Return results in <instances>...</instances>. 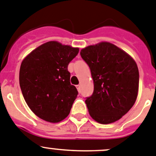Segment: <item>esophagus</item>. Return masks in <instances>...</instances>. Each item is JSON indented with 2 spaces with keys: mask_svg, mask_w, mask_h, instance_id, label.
Instances as JSON below:
<instances>
[{
  "mask_svg": "<svg viewBox=\"0 0 156 156\" xmlns=\"http://www.w3.org/2000/svg\"><path fill=\"white\" fill-rule=\"evenodd\" d=\"M76 88H77V89H78V92H81V86H80L79 85H76Z\"/></svg>",
  "mask_w": 156,
  "mask_h": 156,
  "instance_id": "esophagus-1",
  "label": "esophagus"
}]
</instances>
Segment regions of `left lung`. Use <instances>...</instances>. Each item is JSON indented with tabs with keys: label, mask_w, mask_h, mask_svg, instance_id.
Instances as JSON below:
<instances>
[{
	"label": "left lung",
	"mask_w": 156,
	"mask_h": 156,
	"mask_svg": "<svg viewBox=\"0 0 156 156\" xmlns=\"http://www.w3.org/2000/svg\"><path fill=\"white\" fill-rule=\"evenodd\" d=\"M94 81V91L85 103L91 117L101 124L116 122L135 104L139 74L133 58L109 42L81 51Z\"/></svg>",
	"instance_id": "obj_1"
}]
</instances>
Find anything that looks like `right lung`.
<instances>
[{
    "label": "right lung",
    "instance_id": "add662e5",
    "mask_svg": "<svg viewBox=\"0 0 156 156\" xmlns=\"http://www.w3.org/2000/svg\"><path fill=\"white\" fill-rule=\"evenodd\" d=\"M78 51V48L48 41L23 60L19 73L21 92L40 119L57 123L69 115L78 92L70 83L68 66Z\"/></svg>",
    "mask_w": 156,
    "mask_h": 156
}]
</instances>
